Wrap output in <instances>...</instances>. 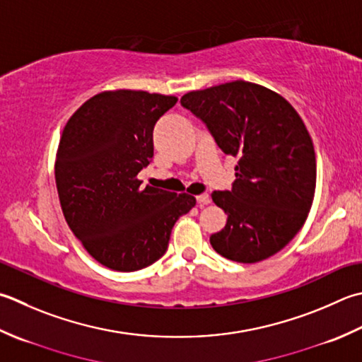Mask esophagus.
Wrapping results in <instances>:
<instances>
[{
	"mask_svg": "<svg viewBox=\"0 0 362 362\" xmlns=\"http://www.w3.org/2000/svg\"><path fill=\"white\" fill-rule=\"evenodd\" d=\"M196 201H197V204H199V207H204V205L210 204V196L209 194H199L196 197Z\"/></svg>",
	"mask_w": 362,
	"mask_h": 362,
	"instance_id": "obj_1",
	"label": "esophagus"
}]
</instances>
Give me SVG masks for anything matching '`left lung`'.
Segmentation results:
<instances>
[{"instance_id":"8db88e82","label":"left lung","mask_w":362,"mask_h":362,"mask_svg":"<svg viewBox=\"0 0 362 362\" xmlns=\"http://www.w3.org/2000/svg\"><path fill=\"white\" fill-rule=\"evenodd\" d=\"M180 103L238 160L232 189L211 193L228 215L210 237L214 250L240 264L274 256L303 228L315 194V151L303 119L278 92L243 80L191 90Z\"/></svg>"}]
</instances>
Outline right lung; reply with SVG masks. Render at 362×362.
<instances>
[{"label": "right lung", "instance_id": "add662e5", "mask_svg": "<svg viewBox=\"0 0 362 362\" xmlns=\"http://www.w3.org/2000/svg\"><path fill=\"white\" fill-rule=\"evenodd\" d=\"M177 102L146 90H105L62 130L54 177L64 218L98 264L136 272L168 250L177 219L196 205L187 193L141 188L153 157V125Z\"/></svg>", "mask_w": 362, "mask_h": 362}]
</instances>
